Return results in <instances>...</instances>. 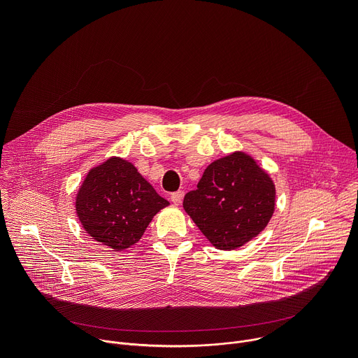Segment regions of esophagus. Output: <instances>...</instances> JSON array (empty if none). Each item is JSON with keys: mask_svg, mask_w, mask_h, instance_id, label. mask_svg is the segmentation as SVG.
<instances>
[{"mask_svg": "<svg viewBox=\"0 0 358 358\" xmlns=\"http://www.w3.org/2000/svg\"><path fill=\"white\" fill-rule=\"evenodd\" d=\"M170 198H171V202L174 203V206H180V203L182 202V198H184V191H177V192H173Z\"/></svg>", "mask_w": 358, "mask_h": 358, "instance_id": "esophagus-1", "label": "esophagus"}]
</instances>
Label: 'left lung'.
Masks as SVG:
<instances>
[{"mask_svg":"<svg viewBox=\"0 0 358 358\" xmlns=\"http://www.w3.org/2000/svg\"><path fill=\"white\" fill-rule=\"evenodd\" d=\"M276 206L271 176L243 151L211 163L182 207L217 249H238L269 224Z\"/></svg>","mask_w":358,"mask_h":358,"instance_id":"left-lung-1","label":"left lung"}]
</instances>
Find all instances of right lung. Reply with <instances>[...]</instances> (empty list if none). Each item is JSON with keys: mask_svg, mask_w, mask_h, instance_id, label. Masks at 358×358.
Listing matches in <instances>:
<instances>
[{"mask_svg": "<svg viewBox=\"0 0 358 358\" xmlns=\"http://www.w3.org/2000/svg\"><path fill=\"white\" fill-rule=\"evenodd\" d=\"M170 206L133 163L112 156L82 181L75 208L92 239L113 250L137 243L155 215Z\"/></svg>", "mask_w": 358, "mask_h": 358, "instance_id": "obj_1", "label": "right lung"}]
</instances>
